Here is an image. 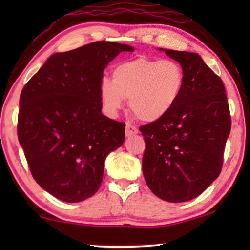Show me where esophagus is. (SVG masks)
<instances>
[{
    "mask_svg": "<svg viewBox=\"0 0 250 250\" xmlns=\"http://www.w3.org/2000/svg\"><path fill=\"white\" fill-rule=\"evenodd\" d=\"M139 130L135 125H132L130 124H126L125 125V137H132V135L138 134Z\"/></svg>",
    "mask_w": 250,
    "mask_h": 250,
    "instance_id": "esophagus-1",
    "label": "esophagus"
}]
</instances>
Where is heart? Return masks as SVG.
<instances>
[{
	"label": "heart",
	"instance_id": "1",
	"mask_svg": "<svg viewBox=\"0 0 250 250\" xmlns=\"http://www.w3.org/2000/svg\"><path fill=\"white\" fill-rule=\"evenodd\" d=\"M184 83V70L179 62L139 57L118 65L113 79H101L99 94L108 115L116 116L130 98L135 115L154 122L167 116L179 103Z\"/></svg>",
	"mask_w": 250,
	"mask_h": 250
}]
</instances>
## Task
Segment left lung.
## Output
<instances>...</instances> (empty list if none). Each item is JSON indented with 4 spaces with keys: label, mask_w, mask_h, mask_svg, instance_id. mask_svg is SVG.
<instances>
[{
    "label": "left lung",
    "mask_w": 250,
    "mask_h": 250,
    "mask_svg": "<svg viewBox=\"0 0 250 250\" xmlns=\"http://www.w3.org/2000/svg\"><path fill=\"white\" fill-rule=\"evenodd\" d=\"M184 70L179 103L162 119L142 125V172L161 200L191 201L217 179L230 132L229 107L222 79L200 55L159 48Z\"/></svg>",
    "instance_id": "left-lung-1"
}]
</instances>
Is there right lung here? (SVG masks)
Here are the masks:
<instances>
[{
    "label": "right lung",
    "instance_id": "obj_1",
    "mask_svg": "<svg viewBox=\"0 0 250 250\" xmlns=\"http://www.w3.org/2000/svg\"><path fill=\"white\" fill-rule=\"evenodd\" d=\"M133 49L100 41L53 54L23 88L20 145L34 179L58 200L94 195L105 158L124 145L125 125L103 115L99 84L109 62Z\"/></svg>",
    "mask_w": 250,
    "mask_h": 250
}]
</instances>
